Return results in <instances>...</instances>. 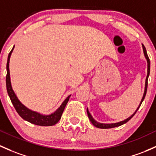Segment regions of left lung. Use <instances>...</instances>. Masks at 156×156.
<instances>
[{
	"label": "left lung",
	"mask_w": 156,
	"mask_h": 156,
	"mask_svg": "<svg viewBox=\"0 0 156 156\" xmlns=\"http://www.w3.org/2000/svg\"><path fill=\"white\" fill-rule=\"evenodd\" d=\"M142 46H143V50H144V56H145L146 59H147V78H146V83H145V90H144V96H143V98H142L141 101H140V105H139L138 108H137V110L135 111V112L133 114H132L131 117H129V118H127V119H126L125 120L123 121H121V122H116V123H110V124H105V123H100V122H98L97 121L95 120L94 119H93V117H92V115L90 114L89 111H88V108L87 109V115H88V117H89L90 120V122L93 123V126H95L97 128H99V129H111V128H114V127H117V126H122L123 125V124L126 123V122H128V121L130 120L131 119H132V117H134V114H136V112L137 111V110L139 109V108H140V105H141V103L143 102L144 98H145V96H146V93H147V84H148V78H149V75H150V58H149L148 55H147V50H146L145 47H144V45H142Z\"/></svg>",
	"instance_id": "8db88e82"
}]
</instances>
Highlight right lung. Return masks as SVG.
I'll list each match as a JSON object with an SVG mask.
<instances>
[{
    "label": "right lung",
    "instance_id": "right-lung-1",
    "mask_svg": "<svg viewBox=\"0 0 156 156\" xmlns=\"http://www.w3.org/2000/svg\"><path fill=\"white\" fill-rule=\"evenodd\" d=\"M14 46L11 51L9 52V55H8L7 63H6V90H7L8 95H9V98H10L11 101H12L13 106H14L15 109L16 110L18 114H19L22 119L24 120L27 121V122H30V123L35 124L37 126H54L59 122V120L61 118L62 114H63L64 108L66 105L67 102H68L69 97L71 96H69L62 103L61 105L59 107L57 111H55L53 114H49V115H42L39 113L36 112V111H33L31 110L28 109L26 108L24 105L21 103L17 96L15 94L14 91H13L12 86H11V81H10V75H9V59H10L11 54H12Z\"/></svg>",
    "mask_w": 156,
    "mask_h": 156
}]
</instances>
